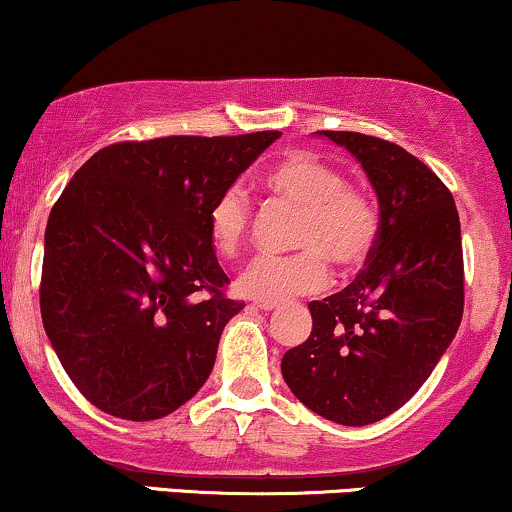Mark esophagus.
Here are the masks:
<instances>
[{
	"mask_svg": "<svg viewBox=\"0 0 512 512\" xmlns=\"http://www.w3.org/2000/svg\"><path fill=\"white\" fill-rule=\"evenodd\" d=\"M255 307H260L262 312H272L279 307V303H267V300H255Z\"/></svg>",
	"mask_w": 512,
	"mask_h": 512,
	"instance_id": "1",
	"label": "esophagus"
}]
</instances>
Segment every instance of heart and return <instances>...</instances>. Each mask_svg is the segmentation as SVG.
<instances>
[{
    "mask_svg": "<svg viewBox=\"0 0 512 512\" xmlns=\"http://www.w3.org/2000/svg\"><path fill=\"white\" fill-rule=\"evenodd\" d=\"M262 188L281 205L300 212L288 257L262 255L248 264L238 279L245 298L286 303L298 295L324 291L329 264L357 269L374 250L379 214L372 197L348 186L334 164L305 150L283 155L262 174ZM250 202L243 190L226 188L207 212V236L214 250L233 257L250 233Z\"/></svg>",
    "mask_w": 512,
    "mask_h": 512,
    "instance_id": "obj_1",
    "label": "heart"
}]
</instances>
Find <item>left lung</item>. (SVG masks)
Listing matches in <instances>:
<instances>
[{"mask_svg": "<svg viewBox=\"0 0 512 512\" xmlns=\"http://www.w3.org/2000/svg\"><path fill=\"white\" fill-rule=\"evenodd\" d=\"M346 147L379 202L367 267L341 293L312 300V334L281 360L300 403L324 420L365 427L396 412L429 379L463 319V243L451 190L389 140L319 131Z\"/></svg>", "mask_w": 512, "mask_h": 512, "instance_id": "8db88e82", "label": "left lung"}]
</instances>
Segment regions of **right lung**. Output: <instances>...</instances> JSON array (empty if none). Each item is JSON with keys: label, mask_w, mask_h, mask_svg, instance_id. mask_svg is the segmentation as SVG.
<instances>
[{"label": "right lung", "mask_w": 512, "mask_h": 512, "mask_svg": "<svg viewBox=\"0 0 512 512\" xmlns=\"http://www.w3.org/2000/svg\"><path fill=\"white\" fill-rule=\"evenodd\" d=\"M279 131L116 143L73 174L45 231L47 338L95 408L159 420L202 389L243 303L207 236V212ZM209 290L200 301L196 293Z\"/></svg>", "instance_id": "right-lung-1"}]
</instances>
